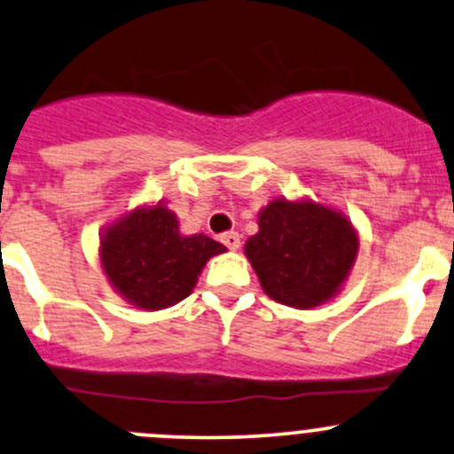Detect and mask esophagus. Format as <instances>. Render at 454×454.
Wrapping results in <instances>:
<instances>
[{
    "mask_svg": "<svg viewBox=\"0 0 454 454\" xmlns=\"http://www.w3.org/2000/svg\"><path fill=\"white\" fill-rule=\"evenodd\" d=\"M222 243L228 247L231 252H237L239 246H241V237L239 232H223L222 235Z\"/></svg>",
    "mask_w": 454,
    "mask_h": 454,
    "instance_id": "34e87169",
    "label": "esophagus"
}]
</instances>
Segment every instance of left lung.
<instances>
[{
    "label": "left lung",
    "instance_id": "1",
    "mask_svg": "<svg viewBox=\"0 0 454 454\" xmlns=\"http://www.w3.org/2000/svg\"><path fill=\"white\" fill-rule=\"evenodd\" d=\"M357 232L342 213L312 200L269 202L246 241L262 291L291 308L330 301L356 262Z\"/></svg>",
    "mask_w": 454,
    "mask_h": 454
}]
</instances>
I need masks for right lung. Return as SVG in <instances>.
Wrapping results in <instances>:
<instances>
[{
  "mask_svg": "<svg viewBox=\"0 0 454 454\" xmlns=\"http://www.w3.org/2000/svg\"><path fill=\"white\" fill-rule=\"evenodd\" d=\"M226 252L207 235L185 237L161 202L139 207L106 228L101 265L118 295L142 310H163L183 301L211 256Z\"/></svg>",
  "mask_w": 454,
  "mask_h": 454,
  "instance_id": "obj_1",
  "label": "right lung"
}]
</instances>
